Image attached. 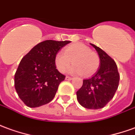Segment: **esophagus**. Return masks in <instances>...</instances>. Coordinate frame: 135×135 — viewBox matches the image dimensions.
Segmentation results:
<instances>
[{
	"label": "esophagus",
	"mask_w": 135,
	"mask_h": 135,
	"mask_svg": "<svg viewBox=\"0 0 135 135\" xmlns=\"http://www.w3.org/2000/svg\"><path fill=\"white\" fill-rule=\"evenodd\" d=\"M72 79H73L72 77H69V76H66V80H71Z\"/></svg>",
	"instance_id": "esophagus-1"
}]
</instances>
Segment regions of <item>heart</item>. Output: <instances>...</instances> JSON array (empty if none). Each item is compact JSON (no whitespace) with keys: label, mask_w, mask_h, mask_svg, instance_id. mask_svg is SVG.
<instances>
[{"label":"heart","mask_w":135,"mask_h":135,"mask_svg":"<svg viewBox=\"0 0 135 135\" xmlns=\"http://www.w3.org/2000/svg\"><path fill=\"white\" fill-rule=\"evenodd\" d=\"M69 69L73 74L89 77L94 74L100 64L99 55L83 43H75L64 48V52H58L55 56V64L60 72L64 73L72 64Z\"/></svg>","instance_id":"b5f03b06"}]
</instances>
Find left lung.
<instances>
[{
    "instance_id": "obj_1",
    "label": "left lung",
    "mask_w": 135,
    "mask_h": 135,
    "mask_svg": "<svg viewBox=\"0 0 135 135\" xmlns=\"http://www.w3.org/2000/svg\"><path fill=\"white\" fill-rule=\"evenodd\" d=\"M93 46L100 59L99 68L94 76L83 80V86L77 91L78 102L87 109H101L110 102L116 92L120 74L115 62L96 45Z\"/></svg>"
}]
</instances>
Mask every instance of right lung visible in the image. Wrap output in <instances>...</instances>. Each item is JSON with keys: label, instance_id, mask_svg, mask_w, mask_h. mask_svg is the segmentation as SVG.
Returning a JSON list of instances; mask_svg holds the SVG:
<instances>
[{"label": "right lung", "instance_id": "1", "mask_svg": "<svg viewBox=\"0 0 135 135\" xmlns=\"http://www.w3.org/2000/svg\"><path fill=\"white\" fill-rule=\"evenodd\" d=\"M70 42L46 40L22 58L15 73V87L28 107H40L53 99L59 84L66 77L56 69L55 56Z\"/></svg>", "mask_w": 135, "mask_h": 135}]
</instances>
